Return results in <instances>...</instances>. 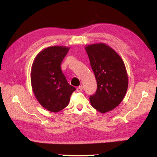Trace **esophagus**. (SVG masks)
I'll return each instance as SVG.
<instances>
[{
    "mask_svg": "<svg viewBox=\"0 0 157 157\" xmlns=\"http://www.w3.org/2000/svg\"><path fill=\"white\" fill-rule=\"evenodd\" d=\"M82 89H83V87H82V86H79L78 87V88H77V91L80 92L82 91Z\"/></svg>",
    "mask_w": 157,
    "mask_h": 157,
    "instance_id": "obj_1",
    "label": "esophagus"
}]
</instances>
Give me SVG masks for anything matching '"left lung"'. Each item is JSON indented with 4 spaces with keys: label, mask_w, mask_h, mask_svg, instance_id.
Returning <instances> with one entry per match:
<instances>
[{
    "label": "left lung",
    "mask_w": 157,
    "mask_h": 157,
    "mask_svg": "<svg viewBox=\"0 0 157 157\" xmlns=\"http://www.w3.org/2000/svg\"><path fill=\"white\" fill-rule=\"evenodd\" d=\"M85 50L97 81V91L90 96L93 107L105 113L115 109L124 99L128 75L123 60L104 43L87 45Z\"/></svg>",
    "instance_id": "8db88e82"
}]
</instances>
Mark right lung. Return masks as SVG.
Returning a JSON list of instances; mask_svg holds the SVG:
<instances>
[{
	"instance_id": "1",
	"label": "right lung",
	"mask_w": 157,
	"mask_h": 157,
	"mask_svg": "<svg viewBox=\"0 0 157 157\" xmlns=\"http://www.w3.org/2000/svg\"><path fill=\"white\" fill-rule=\"evenodd\" d=\"M68 50L67 46L48 47L37 54L32 65L30 79L34 96L50 112H59L67 107L75 90L68 83L60 67Z\"/></svg>"
}]
</instances>
